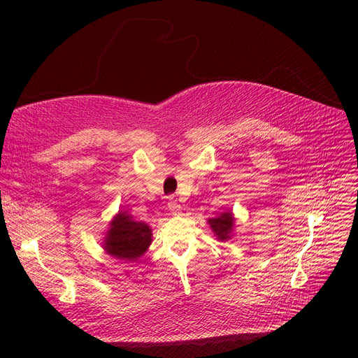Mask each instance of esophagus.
I'll return each mask as SVG.
<instances>
[{"mask_svg": "<svg viewBox=\"0 0 358 358\" xmlns=\"http://www.w3.org/2000/svg\"><path fill=\"white\" fill-rule=\"evenodd\" d=\"M167 208H169V210H170V213H171V215H179V213H180V210H182L179 201H178L176 199H173V197H170V199H169Z\"/></svg>", "mask_w": 358, "mask_h": 358, "instance_id": "esophagus-1", "label": "esophagus"}]
</instances>
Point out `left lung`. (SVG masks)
Here are the masks:
<instances>
[{
  "mask_svg": "<svg viewBox=\"0 0 358 358\" xmlns=\"http://www.w3.org/2000/svg\"><path fill=\"white\" fill-rule=\"evenodd\" d=\"M208 222L210 225L213 234L218 237L220 241L230 239L231 231H233V225H234V216L230 210L220 213L216 218H210Z\"/></svg>",
  "mask_w": 358,
  "mask_h": 358,
  "instance_id": "left-lung-1",
  "label": "left lung"
}]
</instances>
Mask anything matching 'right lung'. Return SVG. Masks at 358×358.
<instances>
[{
	"mask_svg": "<svg viewBox=\"0 0 358 358\" xmlns=\"http://www.w3.org/2000/svg\"><path fill=\"white\" fill-rule=\"evenodd\" d=\"M152 242V230L142 221H134L127 212H119L104 237L106 252L125 262H136Z\"/></svg>",
	"mask_w": 358,
	"mask_h": 358,
	"instance_id": "add662e5",
	"label": "right lung"
}]
</instances>
